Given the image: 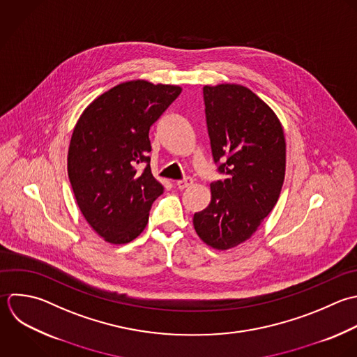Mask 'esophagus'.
I'll return each instance as SVG.
<instances>
[{
  "label": "esophagus",
  "instance_id": "obj_1",
  "mask_svg": "<svg viewBox=\"0 0 357 357\" xmlns=\"http://www.w3.org/2000/svg\"><path fill=\"white\" fill-rule=\"evenodd\" d=\"M190 185H193V179H192L190 176H186V178H183V179H181V181H176V186H178V189H181V190L189 188Z\"/></svg>",
  "mask_w": 357,
  "mask_h": 357
}]
</instances>
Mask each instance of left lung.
I'll use <instances>...</instances> for the list:
<instances>
[{
	"instance_id": "left-lung-1",
	"label": "left lung",
	"mask_w": 357,
	"mask_h": 357,
	"mask_svg": "<svg viewBox=\"0 0 357 357\" xmlns=\"http://www.w3.org/2000/svg\"><path fill=\"white\" fill-rule=\"evenodd\" d=\"M211 153L224 181L193 215L200 239L227 250L248 241L278 202L285 178V136L274 111L241 84L204 86Z\"/></svg>"
}]
</instances>
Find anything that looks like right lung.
Here are the masks:
<instances>
[{"mask_svg": "<svg viewBox=\"0 0 357 357\" xmlns=\"http://www.w3.org/2000/svg\"><path fill=\"white\" fill-rule=\"evenodd\" d=\"M181 91L147 80L121 83L97 97L73 129L68 175L75 199L90 227L109 243L137 238L164 192L151 174L149 132Z\"/></svg>", "mask_w": 357, "mask_h": 357, "instance_id": "obj_1", "label": "right lung"}]
</instances>
